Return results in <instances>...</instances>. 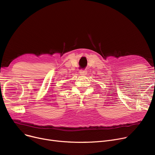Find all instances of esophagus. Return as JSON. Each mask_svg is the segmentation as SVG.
<instances>
[{
	"label": "esophagus",
	"mask_w": 155,
	"mask_h": 155,
	"mask_svg": "<svg viewBox=\"0 0 155 155\" xmlns=\"http://www.w3.org/2000/svg\"><path fill=\"white\" fill-rule=\"evenodd\" d=\"M79 73H80V75H82V76H85L87 74V71L85 70H80Z\"/></svg>",
	"instance_id": "obj_1"
}]
</instances>
